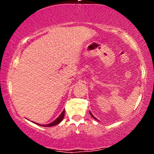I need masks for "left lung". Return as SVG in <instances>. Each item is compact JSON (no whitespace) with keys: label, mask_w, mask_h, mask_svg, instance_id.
Returning a JSON list of instances; mask_svg holds the SVG:
<instances>
[{"label":"left lung","mask_w":154,"mask_h":154,"mask_svg":"<svg viewBox=\"0 0 154 154\" xmlns=\"http://www.w3.org/2000/svg\"><path fill=\"white\" fill-rule=\"evenodd\" d=\"M90 114H91V115L92 116H93V118H94V119H96V118H95V117H94V116H93V114H92V113H91V112H90Z\"/></svg>","instance_id":"1"}]
</instances>
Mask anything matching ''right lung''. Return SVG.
<instances>
[{"mask_svg": "<svg viewBox=\"0 0 154 154\" xmlns=\"http://www.w3.org/2000/svg\"><path fill=\"white\" fill-rule=\"evenodd\" d=\"M64 113H65V111L63 110L62 111V113L60 114V116L56 120H54V122H52L51 123L48 124V125H43V126H44V127H51V126H54V125H58V124H59L63 119V116H64Z\"/></svg>", "mask_w": 154, "mask_h": 154, "instance_id": "right-lung-1", "label": "right lung"}]
</instances>
